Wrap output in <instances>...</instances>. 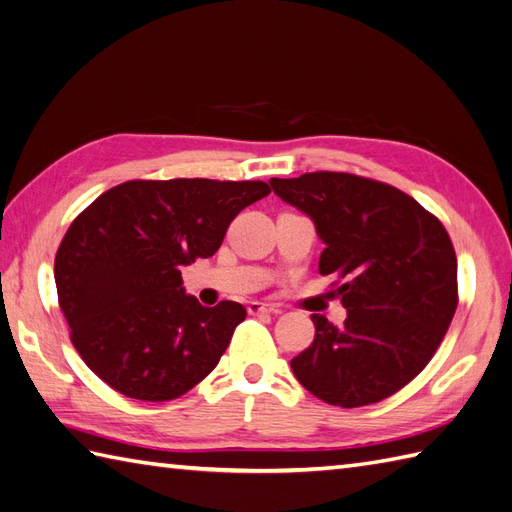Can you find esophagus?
I'll use <instances>...</instances> for the list:
<instances>
[{
    "mask_svg": "<svg viewBox=\"0 0 512 512\" xmlns=\"http://www.w3.org/2000/svg\"><path fill=\"white\" fill-rule=\"evenodd\" d=\"M247 313H249V315H263V313H278V308H273L271 304H263V302H249V304H247Z\"/></svg>",
    "mask_w": 512,
    "mask_h": 512,
    "instance_id": "34e87169",
    "label": "esophagus"
}]
</instances>
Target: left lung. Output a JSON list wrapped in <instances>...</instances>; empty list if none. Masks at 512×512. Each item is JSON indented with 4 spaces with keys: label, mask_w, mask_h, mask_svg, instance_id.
<instances>
[{
    "label": "left lung",
    "mask_w": 512,
    "mask_h": 512,
    "mask_svg": "<svg viewBox=\"0 0 512 512\" xmlns=\"http://www.w3.org/2000/svg\"><path fill=\"white\" fill-rule=\"evenodd\" d=\"M273 193L315 223L321 276L344 282L341 328L313 315L315 341L291 360L299 384L332 406L376 404L430 363L458 304L450 234L417 199L352 173L271 178ZM338 284V280L334 282Z\"/></svg>",
    "instance_id": "left-lung-1"
}]
</instances>
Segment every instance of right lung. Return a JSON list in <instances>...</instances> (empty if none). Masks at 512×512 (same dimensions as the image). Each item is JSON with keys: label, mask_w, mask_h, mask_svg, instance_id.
Returning a JSON list of instances; mask_svg holds the SVG:
<instances>
[{"label": "right lung", "mask_w": 512, "mask_h": 512, "mask_svg": "<svg viewBox=\"0 0 512 512\" xmlns=\"http://www.w3.org/2000/svg\"><path fill=\"white\" fill-rule=\"evenodd\" d=\"M269 193L252 180H130L76 217L54 280L95 376L134 400L169 402L217 367L247 313L236 302L202 306L180 269L213 256L230 221Z\"/></svg>", "instance_id": "1"}]
</instances>
